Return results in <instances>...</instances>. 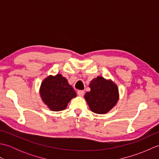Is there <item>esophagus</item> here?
I'll return each instance as SVG.
<instances>
[{
	"mask_svg": "<svg viewBox=\"0 0 159 159\" xmlns=\"http://www.w3.org/2000/svg\"><path fill=\"white\" fill-rule=\"evenodd\" d=\"M77 94H78V96H79L83 97V95H84V91H83V90H79L77 92Z\"/></svg>",
	"mask_w": 159,
	"mask_h": 159,
	"instance_id": "34e87169",
	"label": "esophagus"
}]
</instances>
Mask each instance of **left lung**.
<instances>
[{"label": "left lung", "instance_id": "1", "mask_svg": "<svg viewBox=\"0 0 159 159\" xmlns=\"http://www.w3.org/2000/svg\"><path fill=\"white\" fill-rule=\"evenodd\" d=\"M89 86L90 92H86L84 98L92 112L105 114L116 105L119 89L112 80L98 76L91 80Z\"/></svg>", "mask_w": 159, "mask_h": 159}]
</instances>
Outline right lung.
Here are the masks:
<instances>
[{"instance_id":"right-lung-1","label":"right lung","mask_w":159,"mask_h":159,"mask_svg":"<svg viewBox=\"0 0 159 159\" xmlns=\"http://www.w3.org/2000/svg\"><path fill=\"white\" fill-rule=\"evenodd\" d=\"M42 100L50 110L60 111L66 109L76 93L67 80L61 74L49 75L42 82L39 88Z\"/></svg>"}]
</instances>
